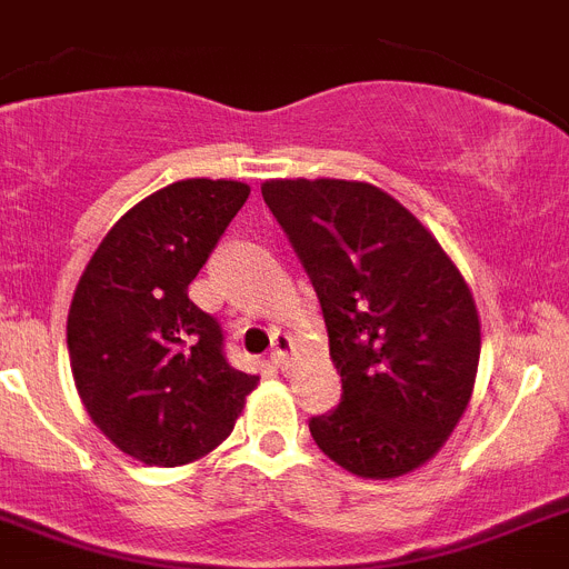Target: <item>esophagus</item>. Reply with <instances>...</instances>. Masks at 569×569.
Wrapping results in <instances>:
<instances>
[{"mask_svg":"<svg viewBox=\"0 0 569 569\" xmlns=\"http://www.w3.org/2000/svg\"><path fill=\"white\" fill-rule=\"evenodd\" d=\"M292 350H295L292 338L286 336V332H277L274 343H271V365H274L277 370H286L289 361H292Z\"/></svg>","mask_w":569,"mask_h":569,"instance_id":"obj_1","label":"esophagus"}]
</instances>
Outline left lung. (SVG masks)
Here are the masks:
<instances>
[{"instance_id": "8db88e82", "label": "left lung", "mask_w": 569, "mask_h": 569, "mask_svg": "<svg viewBox=\"0 0 569 569\" xmlns=\"http://www.w3.org/2000/svg\"><path fill=\"white\" fill-rule=\"evenodd\" d=\"M262 199L321 300L341 405L309 422L323 455L365 480L437 457L475 393L480 315L457 262L370 181L269 179Z\"/></svg>"}]
</instances>
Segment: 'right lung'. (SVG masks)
<instances>
[{"label":"right lung","mask_w":569,"mask_h":569,"mask_svg":"<svg viewBox=\"0 0 569 569\" xmlns=\"http://www.w3.org/2000/svg\"><path fill=\"white\" fill-rule=\"evenodd\" d=\"M246 181L181 179L123 213L94 248L66 323L71 376L100 433L176 469L231 437L260 376L222 356V329L188 298Z\"/></svg>","instance_id":"right-lung-1"}]
</instances>
